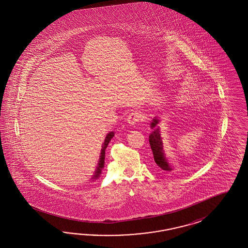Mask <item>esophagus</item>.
<instances>
[{
    "instance_id": "obj_1",
    "label": "esophagus",
    "mask_w": 248,
    "mask_h": 248,
    "mask_svg": "<svg viewBox=\"0 0 248 248\" xmlns=\"http://www.w3.org/2000/svg\"><path fill=\"white\" fill-rule=\"evenodd\" d=\"M142 120V113L138 111H134L128 115L127 122L130 125H135Z\"/></svg>"
}]
</instances>
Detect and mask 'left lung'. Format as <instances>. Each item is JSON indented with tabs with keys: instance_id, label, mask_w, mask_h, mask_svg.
<instances>
[{
	"instance_id": "8db88e82",
	"label": "left lung",
	"mask_w": 248,
	"mask_h": 248,
	"mask_svg": "<svg viewBox=\"0 0 248 248\" xmlns=\"http://www.w3.org/2000/svg\"><path fill=\"white\" fill-rule=\"evenodd\" d=\"M158 122L159 120L155 118L151 123V128L153 129L152 133L149 135L151 149L153 151L154 160L159 170L164 172H171L172 167L167 162V159L165 158L163 150V141L160 134V127L157 125Z\"/></svg>"
}]
</instances>
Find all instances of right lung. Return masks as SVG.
<instances>
[{"label":"right lung","instance_id":"right-lung-1","mask_svg":"<svg viewBox=\"0 0 248 248\" xmlns=\"http://www.w3.org/2000/svg\"><path fill=\"white\" fill-rule=\"evenodd\" d=\"M113 135H114V134H113V132H111V133H109L108 135H106V137H105V142H104L103 145H102L101 155H100V159H99L97 168H96L95 173H94V175H93V179H97L98 177L100 176L101 173H102V169H103L104 166H105V149H106V147H107L109 142L111 141V139L113 138Z\"/></svg>","mask_w":248,"mask_h":248}]
</instances>
